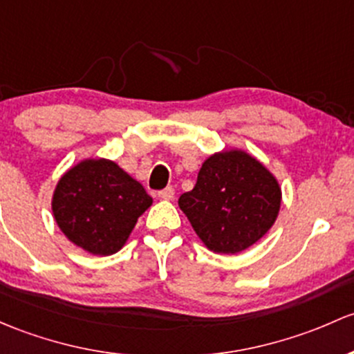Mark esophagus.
Here are the masks:
<instances>
[{
  "instance_id": "obj_1",
  "label": "esophagus",
  "mask_w": 354,
  "mask_h": 354,
  "mask_svg": "<svg viewBox=\"0 0 354 354\" xmlns=\"http://www.w3.org/2000/svg\"><path fill=\"white\" fill-rule=\"evenodd\" d=\"M158 196L161 200H173V196H174V189H173V187H167V188H165V189H161V192L158 193Z\"/></svg>"
}]
</instances>
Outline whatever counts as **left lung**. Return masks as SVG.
I'll return each instance as SVG.
<instances>
[{
    "mask_svg": "<svg viewBox=\"0 0 354 354\" xmlns=\"http://www.w3.org/2000/svg\"><path fill=\"white\" fill-rule=\"evenodd\" d=\"M207 249L237 254L258 243L280 214L281 187L259 159L239 147L210 154L192 192L178 200Z\"/></svg>",
    "mask_w": 354,
    "mask_h": 354,
    "instance_id": "1",
    "label": "left lung"
}]
</instances>
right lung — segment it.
I'll list each match as a JSON object with an SVG mask.
<instances>
[{
	"label": "right lung",
	"instance_id": "add662e5",
	"mask_svg": "<svg viewBox=\"0 0 354 354\" xmlns=\"http://www.w3.org/2000/svg\"><path fill=\"white\" fill-rule=\"evenodd\" d=\"M152 205L142 185L111 159L86 158L55 185L50 207L61 232L88 254L111 256Z\"/></svg>",
	"mask_w": 354,
	"mask_h": 354
}]
</instances>
